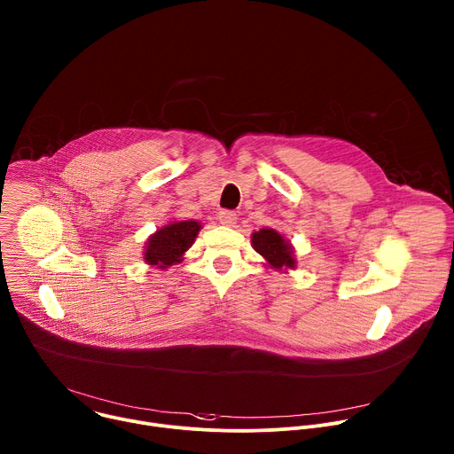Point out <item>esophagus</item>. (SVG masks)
<instances>
[{"label": "esophagus", "instance_id": "1", "mask_svg": "<svg viewBox=\"0 0 454 454\" xmlns=\"http://www.w3.org/2000/svg\"><path fill=\"white\" fill-rule=\"evenodd\" d=\"M219 223L223 226H228V228H233L237 224V214L235 212H230V210H223L219 214Z\"/></svg>", "mask_w": 454, "mask_h": 454}]
</instances>
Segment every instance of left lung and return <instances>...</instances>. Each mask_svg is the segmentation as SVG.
<instances>
[{
    "instance_id": "obj_1",
    "label": "left lung",
    "mask_w": 454,
    "mask_h": 454,
    "mask_svg": "<svg viewBox=\"0 0 454 454\" xmlns=\"http://www.w3.org/2000/svg\"><path fill=\"white\" fill-rule=\"evenodd\" d=\"M251 246L258 254L263 256L269 267L276 270H288L297 267L294 246L279 231L272 228H262L251 233Z\"/></svg>"
}]
</instances>
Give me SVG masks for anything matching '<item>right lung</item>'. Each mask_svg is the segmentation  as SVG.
Instances as JSON below:
<instances>
[{"label":"right lung","mask_w":454,"mask_h":454,"mask_svg":"<svg viewBox=\"0 0 454 454\" xmlns=\"http://www.w3.org/2000/svg\"><path fill=\"white\" fill-rule=\"evenodd\" d=\"M201 223L198 221H171L149 235L144 246V262L157 269H169L184 260V254L194 244Z\"/></svg>","instance_id":"add662e5"}]
</instances>
